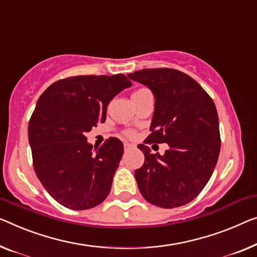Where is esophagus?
<instances>
[{"label":"esophagus","mask_w":257,"mask_h":257,"mask_svg":"<svg viewBox=\"0 0 257 257\" xmlns=\"http://www.w3.org/2000/svg\"><path fill=\"white\" fill-rule=\"evenodd\" d=\"M132 148H134V145H133V144H130V143H124V150H125V151L130 150V149H132Z\"/></svg>","instance_id":"34e87169"}]
</instances>
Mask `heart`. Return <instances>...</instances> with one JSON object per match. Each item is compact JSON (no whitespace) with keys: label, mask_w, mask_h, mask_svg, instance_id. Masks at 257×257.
Segmentation results:
<instances>
[{"label":"heart","mask_w":257,"mask_h":257,"mask_svg":"<svg viewBox=\"0 0 257 257\" xmlns=\"http://www.w3.org/2000/svg\"><path fill=\"white\" fill-rule=\"evenodd\" d=\"M143 91H145V89H140V90H137V91H135V92H134V93H133V94L140 93V92H143ZM125 135H127V136H133V133H132V132H127V133H125Z\"/></svg>","instance_id":"1"}]
</instances>
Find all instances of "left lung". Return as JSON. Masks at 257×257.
Returning a JSON list of instances; mask_svg holds the SVG:
<instances>
[{
	"label": "left lung",
	"instance_id": "obj_1",
	"mask_svg": "<svg viewBox=\"0 0 257 257\" xmlns=\"http://www.w3.org/2000/svg\"><path fill=\"white\" fill-rule=\"evenodd\" d=\"M128 77L147 85L156 99L151 134L144 143L170 147L160 156L145 144L137 145L145 157L143 166L135 171L139 189L160 208L185 205L204 188L219 157L214 102L196 80L175 69H143Z\"/></svg>",
	"mask_w": 257,
	"mask_h": 257
}]
</instances>
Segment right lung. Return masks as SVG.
Returning a JSON list of instances; mask_svg holds the SVG:
<instances>
[{
  "label": "right lung",
  "instance_id": "1",
  "mask_svg": "<svg viewBox=\"0 0 257 257\" xmlns=\"http://www.w3.org/2000/svg\"><path fill=\"white\" fill-rule=\"evenodd\" d=\"M129 86L122 74L75 76L53 83L38 99L29 122L33 167L66 208L91 209L108 196L123 144L110 137L93 153L84 134L105 122L109 101Z\"/></svg>",
  "mask_w": 257,
  "mask_h": 257
}]
</instances>
